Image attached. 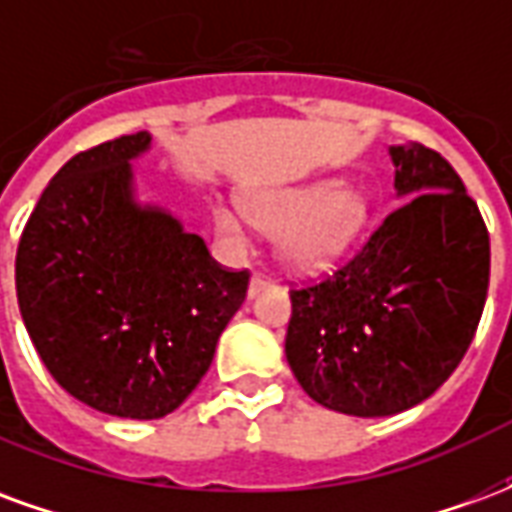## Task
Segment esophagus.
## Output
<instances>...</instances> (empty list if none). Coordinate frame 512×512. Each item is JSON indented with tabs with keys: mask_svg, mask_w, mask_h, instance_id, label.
<instances>
[{
	"mask_svg": "<svg viewBox=\"0 0 512 512\" xmlns=\"http://www.w3.org/2000/svg\"><path fill=\"white\" fill-rule=\"evenodd\" d=\"M268 285H274V279L266 277V274H252V282H249V296H257L260 290L268 288Z\"/></svg>",
	"mask_w": 512,
	"mask_h": 512,
	"instance_id": "1",
	"label": "esophagus"
}]
</instances>
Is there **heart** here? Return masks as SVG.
<instances>
[{"label":"heart","mask_w":512,"mask_h":512,"mask_svg":"<svg viewBox=\"0 0 512 512\" xmlns=\"http://www.w3.org/2000/svg\"><path fill=\"white\" fill-rule=\"evenodd\" d=\"M246 216L277 235L285 263L315 271L343 257L367 227V202L340 180H315L304 186L257 189L244 197ZM216 233L224 244L246 246V219L233 208L213 211Z\"/></svg>","instance_id":"1"}]
</instances>
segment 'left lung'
Masks as SVG:
<instances>
[{"label": "left lung", "instance_id": "1", "mask_svg": "<svg viewBox=\"0 0 512 512\" xmlns=\"http://www.w3.org/2000/svg\"><path fill=\"white\" fill-rule=\"evenodd\" d=\"M397 208L332 274L290 288L285 356L301 389L354 417L417 406L461 365L483 315L488 227L447 158L389 150Z\"/></svg>", "mask_w": 512, "mask_h": 512}]
</instances>
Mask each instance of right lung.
Instances as JSON below:
<instances>
[{
	"instance_id": "add662e5",
	"label": "right lung",
	"mask_w": 512,
	"mask_h": 512,
	"mask_svg": "<svg viewBox=\"0 0 512 512\" xmlns=\"http://www.w3.org/2000/svg\"><path fill=\"white\" fill-rule=\"evenodd\" d=\"M147 131L82 150L51 178L16 252L18 310L57 384L95 411L167 417L213 362L249 271L136 205L131 158Z\"/></svg>"
}]
</instances>
